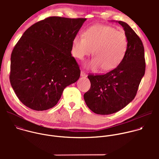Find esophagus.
I'll return each mask as SVG.
<instances>
[{"instance_id":"obj_1","label":"esophagus","mask_w":159,"mask_h":159,"mask_svg":"<svg viewBox=\"0 0 159 159\" xmlns=\"http://www.w3.org/2000/svg\"><path fill=\"white\" fill-rule=\"evenodd\" d=\"M80 75H81L82 77H84V76H86V74H85V72L84 70H81Z\"/></svg>"}]
</instances>
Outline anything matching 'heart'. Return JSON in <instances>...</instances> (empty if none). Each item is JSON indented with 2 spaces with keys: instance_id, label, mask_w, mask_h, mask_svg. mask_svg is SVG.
<instances>
[{
  "instance_id": "1",
  "label": "heart",
  "mask_w": 159,
  "mask_h": 159,
  "mask_svg": "<svg viewBox=\"0 0 159 159\" xmlns=\"http://www.w3.org/2000/svg\"><path fill=\"white\" fill-rule=\"evenodd\" d=\"M128 48L126 33L115 28L96 25L87 28L84 36L77 34L72 41V53L74 57L83 59L92 53L94 57L86 63L87 68L104 70L116 68L124 59Z\"/></svg>"
}]
</instances>
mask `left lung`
<instances>
[{
    "label": "left lung",
    "instance_id": "left-lung-1",
    "mask_svg": "<svg viewBox=\"0 0 159 159\" xmlns=\"http://www.w3.org/2000/svg\"><path fill=\"white\" fill-rule=\"evenodd\" d=\"M116 22L123 26L128 37L126 54L115 69L105 74H89L90 87L84 95L88 107L98 115L116 112L132 101L145 72L142 40L126 22Z\"/></svg>",
    "mask_w": 159,
    "mask_h": 159
}]
</instances>
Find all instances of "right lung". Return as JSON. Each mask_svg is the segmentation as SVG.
Here are the masks:
<instances>
[{"label":"right lung","instance_id":"right-lung-1","mask_svg":"<svg viewBox=\"0 0 159 159\" xmlns=\"http://www.w3.org/2000/svg\"><path fill=\"white\" fill-rule=\"evenodd\" d=\"M85 18L49 17L22 34L11 57L10 82L26 106L36 111L54 107L64 89L80 77L72 56V41Z\"/></svg>","mask_w":159,"mask_h":159}]
</instances>
